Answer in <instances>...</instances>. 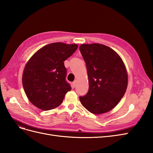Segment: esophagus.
Listing matches in <instances>:
<instances>
[{
	"instance_id": "34e87169",
	"label": "esophagus",
	"mask_w": 153,
	"mask_h": 153,
	"mask_svg": "<svg viewBox=\"0 0 153 153\" xmlns=\"http://www.w3.org/2000/svg\"><path fill=\"white\" fill-rule=\"evenodd\" d=\"M76 84H77V81L76 80H75L73 82V85L74 87H75L76 86Z\"/></svg>"
}]
</instances>
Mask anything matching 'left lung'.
I'll return each mask as SVG.
<instances>
[{"label": "left lung", "mask_w": 153, "mask_h": 153, "mask_svg": "<svg viewBox=\"0 0 153 153\" xmlns=\"http://www.w3.org/2000/svg\"><path fill=\"white\" fill-rule=\"evenodd\" d=\"M80 50L86 64L89 91L80 97L82 105L94 114L112 110L126 91L128 73L119 55L102 44H82Z\"/></svg>", "instance_id": "left-lung-1"}]
</instances>
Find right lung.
Segmentation results:
<instances>
[{
  "mask_svg": "<svg viewBox=\"0 0 153 153\" xmlns=\"http://www.w3.org/2000/svg\"><path fill=\"white\" fill-rule=\"evenodd\" d=\"M77 48L76 44L50 43L37 51L27 62L22 84L27 98L36 107L43 110L57 108L71 91L65 80L64 61Z\"/></svg>",
  "mask_w": 153,
  "mask_h": 153,
  "instance_id": "right-lung-1",
  "label": "right lung"
}]
</instances>
